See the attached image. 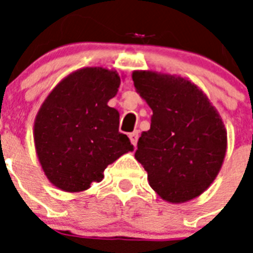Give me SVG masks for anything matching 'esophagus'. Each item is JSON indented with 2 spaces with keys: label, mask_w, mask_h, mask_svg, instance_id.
<instances>
[{
  "label": "esophagus",
  "mask_w": 253,
  "mask_h": 253,
  "mask_svg": "<svg viewBox=\"0 0 253 253\" xmlns=\"http://www.w3.org/2000/svg\"><path fill=\"white\" fill-rule=\"evenodd\" d=\"M128 138H130L131 143H132V146L136 147V143H138V138H139L138 131H134V132H131V134L128 135Z\"/></svg>",
  "instance_id": "obj_1"
}]
</instances>
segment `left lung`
Returning <instances> with one entry per match:
<instances>
[{"mask_svg":"<svg viewBox=\"0 0 253 253\" xmlns=\"http://www.w3.org/2000/svg\"><path fill=\"white\" fill-rule=\"evenodd\" d=\"M132 80L152 109L151 128L135 152L151 188L174 204L196 198L214 181L226 155L227 132L219 114L185 79L142 71Z\"/></svg>","mask_w":253,"mask_h":253,"instance_id":"left-lung-1","label":"left lung"}]
</instances>
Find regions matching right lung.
I'll use <instances>...</instances> for the list:
<instances>
[{"label": "right lung", "mask_w": 253, "mask_h": 253, "mask_svg": "<svg viewBox=\"0 0 253 253\" xmlns=\"http://www.w3.org/2000/svg\"><path fill=\"white\" fill-rule=\"evenodd\" d=\"M118 73L84 68L65 77L47 97L34 125L37 154L45 176L61 190L81 192L134 150L119 132V113L107 106L118 91Z\"/></svg>", "instance_id": "add662e5"}]
</instances>
